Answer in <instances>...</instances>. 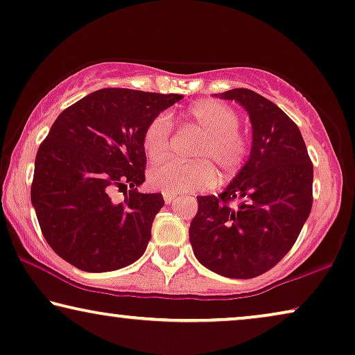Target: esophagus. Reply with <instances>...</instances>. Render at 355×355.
<instances>
[{"instance_id":"obj_1","label":"esophagus","mask_w":355,"mask_h":355,"mask_svg":"<svg viewBox=\"0 0 355 355\" xmlns=\"http://www.w3.org/2000/svg\"><path fill=\"white\" fill-rule=\"evenodd\" d=\"M164 201H166V204H172L173 201H175V194L164 193Z\"/></svg>"}]
</instances>
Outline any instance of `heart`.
Segmentation results:
<instances>
[{"instance_id":"b5f03b06","label":"heart","mask_w":355,"mask_h":355,"mask_svg":"<svg viewBox=\"0 0 355 355\" xmlns=\"http://www.w3.org/2000/svg\"><path fill=\"white\" fill-rule=\"evenodd\" d=\"M188 119L204 138L194 149L196 162L182 164L167 161L149 171V183L164 193H187L209 188L217 182L216 168L223 177H232L241 167L248 153V141L238 132L239 117L232 107L220 101H199L188 109ZM172 135V117L161 112L148 123L143 146L151 161H161L168 154Z\"/></svg>"}]
</instances>
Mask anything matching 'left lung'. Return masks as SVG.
Segmentation results:
<instances>
[{
    "label": "left lung",
    "mask_w": 355,
    "mask_h": 355,
    "mask_svg": "<svg viewBox=\"0 0 355 355\" xmlns=\"http://www.w3.org/2000/svg\"><path fill=\"white\" fill-rule=\"evenodd\" d=\"M217 98L246 109L251 153L218 196H198L189 243L199 262L228 278H254L275 267L312 209L313 166L296 123L277 104L248 88ZM230 200H238L234 208Z\"/></svg>",
    "instance_id": "1"
}]
</instances>
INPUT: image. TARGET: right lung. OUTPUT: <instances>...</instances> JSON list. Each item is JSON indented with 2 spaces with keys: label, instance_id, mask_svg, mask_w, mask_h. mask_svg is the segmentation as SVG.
Instances as JSON below:
<instances>
[{
  "label": "right lung",
  "instance_id": "add662e5",
  "mask_svg": "<svg viewBox=\"0 0 355 355\" xmlns=\"http://www.w3.org/2000/svg\"><path fill=\"white\" fill-rule=\"evenodd\" d=\"M182 94L128 88L89 93L59 114L40 144L30 198L42 233L59 257L83 272H112L138 261L151 239L161 193H141L143 135ZM130 187L124 201L116 187Z\"/></svg>",
  "mask_w": 355,
  "mask_h": 355
}]
</instances>
